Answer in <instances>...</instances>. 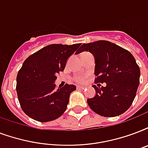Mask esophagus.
<instances>
[{
    "label": "esophagus",
    "mask_w": 148,
    "mask_h": 148,
    "mask_svg": "<svg viewBox=\"0 0 148 148\" xmlns=\"http://www.w3.org/2000/svg\"><path fill=\"white\" fill-rule=\"evenodd\" d=\"M85 87L84 86H77V89H81V90H84Z\"/></svg>",
    "instance_id": "esophagus-1"
}]
</instances>
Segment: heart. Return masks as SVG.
Listing matches in <instances>:
<instances>
[{
	"label": "heart",
	"instance_id": "1",
	"mask_svg": "<svg viewBox=\"0 0 148 148\" xmlns=\"http://www.w3.org/2000/svg\"><path fill=\"white\" fill-rule=\"evenodd\" d=\"M74 80L76 81V82H82L83 81H84V79H83V77H74Z\"/></svg>",
	"mask_w": 148,
	"mask_h": 148
}]
</instances>
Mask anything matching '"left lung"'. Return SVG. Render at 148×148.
<instances>
[{
    "instance_id": "left-lung-1",
    "label": "left lung",
    "mask_w": 148,
    "mask_h": 148,
    "mask_svg": "<svg viewBox=\"0 0 148 148\" xmlns=\"http://www.w3.org/2000/svg\"><path fill=\"white\" fill-rule=\"evenodd\" d=\"M90 52L94 56L95 96L87 102L92 110L101 116L123 114L133 103L140 83L139 66L128 50L106 40L84 43L76 53ZM101 84H98V86Z\"/></svg>"
}]
</instances>
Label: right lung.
I'll return each instance as SVG.
<instances>
[{
    "mask_svg": "<svg viewBox=\"0 0 148 148\" xmlns=\"http://www.w3.org/2000/svg\"><path fill=\"white\" fill-rule=\"evenodd\" d=\"M80 46L51 44L25 60L17 75L16 91L21 109L30 118L49 122L66 111L70 95L76 86L66 84L56 88L54 82L56 75L64 71L67 59Z\"/></svg>",
    "mask_w": 148,
    "mask_h": 148,
    "instance_id": "obj_1",
    "label": "right lung"
}]
</instances>
